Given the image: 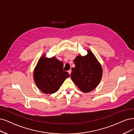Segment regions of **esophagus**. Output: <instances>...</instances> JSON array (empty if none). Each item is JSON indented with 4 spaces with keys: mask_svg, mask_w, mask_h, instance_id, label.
Here are the masks:
<instances>
[{
    "mask_svg": "<svg viewBox=\"0 0 134 134\" xmlns=\"http://www.w3.org/2000/svg\"><path fill=\"white\" fill-rule=\"evenodd\" d=\"M71 72H72V70H70L69 71H68V73H69V75H71Z\"/></svg>",
    "mask_w": 134,
    "mask_h": 134,
    "instance_id": "obj_1",
    "label": "esophagus"
}]
</instances>
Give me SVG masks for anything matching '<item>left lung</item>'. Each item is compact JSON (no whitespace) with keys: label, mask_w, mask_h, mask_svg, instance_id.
<instances>
[{"label":"left lung","mask_w":134,"mask_h":134,"mask_svg":"<svg viewBox=\"0 0 134 134\" xmlns=\"http://www.w3.org/2000/svg\"><path fill=\"white\" fill-rule=\"evenodd\" d=\"M85 56L78 55L74 59L75 67L71 77L80 90L85 93L92 91L99 83L103 75L102 67L90 49Z\"/></svg>","instance_id":"8db88e82"}]
</instances>
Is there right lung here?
I'll return each mask as SVG.
<instances>
[{
  "instance_id": "add662e5",
  "label": "right lung",
  "mask_w": 134,
  "mask_h": 134,
  "mask_svg": "<svg viewBox=\"0 0 134 134\" xmlns=\"http://www.w3.org/2000/svg\"><path fill=\"white\" fill-rule=\"evenodd\" d=\"M63 68V62L55 57L48 58L43 55L34 72V80L37 88L46 94L56 92L64 80L70 77Z\"/></svg>"
}]
</instances>
